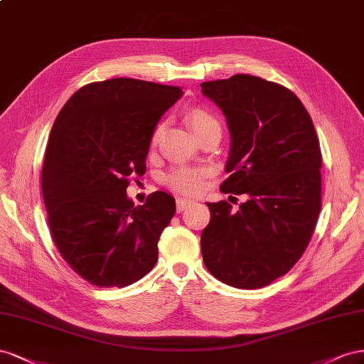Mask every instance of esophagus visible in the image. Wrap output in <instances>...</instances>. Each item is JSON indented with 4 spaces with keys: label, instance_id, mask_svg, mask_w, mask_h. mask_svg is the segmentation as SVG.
I'll return each instance as SVG.
<instances>
[{
    "label": "esophagus",
    "instance_id": "34e87169",
    "mask_svg": "<svg viewBox=\"0 0 364 364\" xmlns=\"http://www.w3.org/2000/svg\"><path fill=\"white\" fill-rule=\"evenodd\" d=\"M193 204V200H188V198H176V212H183L188 209V207Z\"/></svg>",
    "mask_w": 364,
    "mask_h": 364
}]
</instances>
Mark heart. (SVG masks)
<instances>
[{
    "label": "heart",
    "mask_w": 364,
    "mask_h": 364,
    "mask_svg": "<svg viewBox=\"0 0 364 364\" xmlns=\"http://www.w3.org/2000/svg\"><path fill=\"white\" fill-rule=\"evenodd\" d=\"M188 122L198 137L207 129H210L213 127H220V123H218V120L212 116V114L203 108L191 109L188 112ZM161 134H163V124H159L151 136V146H155V144L160 141ZM207 176H209V171L204 168L181 166V168H175L169 173H166L164 183L176 192L196 193L203 189Z\"/></svg>",
    "instance_id": "obj_1"
}]
</instances>
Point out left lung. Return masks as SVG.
I'll use <instances>...</instances> for the list:
<instances>
[{
	"label": "left lung",
	"instance_id": "8db88e82",
	"mask_svg": "<svg viewBox=\"0 0 364 364\" xmlns=\"http://www.w3.org/2000/svg\"><path fill=\"white\" fill-rule=\"evenodd\" d=\"M224 112L230 131L221 192L247 201L207 203L201 233L205 268L221 282L262 288L304 255L321 207V152L302 102L288 88L250 75L201 84Z\"/></svg>",
	"mask_w": 364,
	"mask_h": 364
}]
</instances>
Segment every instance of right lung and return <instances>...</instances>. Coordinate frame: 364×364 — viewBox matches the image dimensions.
I'll list each match as a JSON object with an SVG mask.
<instances>
[{
	"instance_id": "add662e5",
	"label": "right lung",
	"mask_w": 364,
	"mask_h": 364,
	"mask_svg": "<svg viewBox=\"0 0 364 364\" xmlns=\"http://www.w3.org/2000/svg\"><path fill=\"white\" fill-rule=\"evenodd\" d=\"M181 96L180 87L116 77L82 87L58 114L41 178L48 227L91 285L128 287L157 262L175 200L159 191L134 205L127 188L146 171L152 132Z\"/></svg>"
}]
</instances>
